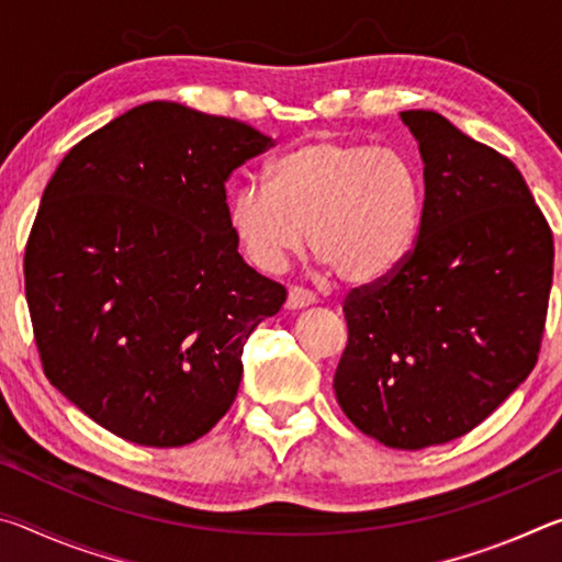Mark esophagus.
<instances>
[{"mask_svg": "<svg viewBox=\"0 0 562 562\" xmlns=\"http://www.w3.org/2000/svg\"><path fill=\"white\" fill-rule=\"evenodd\" d=\"M315 302H317V297L312 292L302 290V288H290L288 300H284V310H290V312L304 310V307H310V304H315Z\"/></svg>", "mask_w": 562, "mask_h": 562, "instance_id": "34e87169", "label": "esophagus"}]
</instances>
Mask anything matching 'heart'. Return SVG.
I'll use <instances>...</instances> for the list:
<instances>
[{
	"label": "heart",
	"instance_id": "heart-1",
	"mask_svg": "<svg viewBox=\"0 0 562 562\" xmlns=\"http://www.w3.org/2000/svg\"><path fill=\"white\" fill-rule=\"evenodd\" d=\"M424 217L416 166L392 148L315 136L231 198L227 223L255 268L280 272L307 243L347 284L392 274L414 250Z\"/></svg>",
	"mask_w": 562,
	"mask_h": 562
}]
</instances>
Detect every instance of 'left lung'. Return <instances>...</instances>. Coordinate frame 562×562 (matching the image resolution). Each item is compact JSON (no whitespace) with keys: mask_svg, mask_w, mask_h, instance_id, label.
<instances>
[{"mask_svg":"<svg viewBox=\"0 0 562 562\" xmlns=\"http://www.w3.org/2000/svg\"><path fill=\"white\" fill-rule=\"evenodd\" d=\"M424 164V217L392 278L345 302L335 394L351 424L418 451L475 429L532 372L553 235L518 168L436 111H402Z\"/></svg>","mask_w":562,"mask_h":562,"instance_id":"left-lung-1","label":"left lung"}]
</instances>
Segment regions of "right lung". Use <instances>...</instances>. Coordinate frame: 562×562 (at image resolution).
Instances as JSON below:
<instances>
[{"label": "right lung", "mask_w": 562, "mask_h": 562, "mask_svg": "<svg viewBox=\"0 0 562 562\" xmlns=\"http://www.w3.org/2000/svg\"><path fill=\"white\" fill-rule=\"evenodd\" d=\"M270 140L150 101L76 144L46 186L24 255L44 374L121 439L173 449L211 431L245 339L288 297L227 223V176Z\"/></svg>", "instance_id": "right-lung-1"}]
</instances>
